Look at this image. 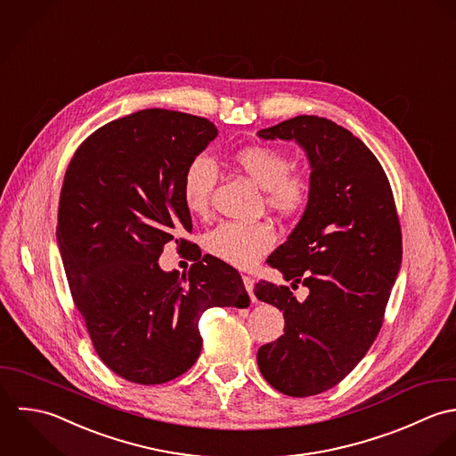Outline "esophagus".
<instances>
[{
    "mask_svg": "<svg viewBox=\"0 0 456 456\" xmlns=\"http://www.w3.org/2000/svg\"><path fill=\"white\" fill-rule=\"evenodd\" d=\"M243 283H245V289H247V292L250 294V297L254 301L256 299V296H254V283H256V280L252 276H248V274H243Z\"/></svg>",
    "mask_w": 456,
    "mask_h": 456,
    "instance_id": "esophagus-1",
    "label": "esophagus"
}]
</instances>
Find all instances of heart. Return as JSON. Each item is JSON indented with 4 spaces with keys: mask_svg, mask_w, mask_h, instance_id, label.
<instances>
[{
    "mask_svg": "<svg viewBox=\"0 0 456 456\" xmlns=\"http://www.w3.org/2000/svg\"><path fill=\"white\" fill-rule=\"evenodd\" d=\"M234 166L265 188V202L281 218L299 216L310 204L312 180L306 173L290 171V159L268 144H250L232 155ZM216 169L213 162L199 155L188 162L182 178L184 208L191 215H202L209 208ZM274 243L273 227L268 222H222L204 234V248L213 257L236 266L250 268Z\"/></svg>",
    "mask_w": 456,
    "mask_h": 456,
    "instance_id": "1",
    "label": "heart"
}]
</instances>
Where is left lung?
<instances>
[{
    "instance_id": "left-lung-1",
    "label": "left lung",
    "mask_w": 456,
    "mask_h": 456,
    "mask_svg": "<svg viewBox=\"0 0 456 456\" xmlns=\"http://www.w3.org/2000/svg\"><path fill=\"white\" fill-rule=\"evenodd\" d=\"M259 137L294 139L312 167L310 204L268 259L310 294L299 303L266 280L254 289L285 319L283 335L259 349V370L276 391L303 398L344 380L377 338L402 263L400 220L380 162L347 128L305 114Z\"/></svg>"
}]
</instances>
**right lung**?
<instances>
[{"mask_svg": "<svg viewBox=\"0 0 456 456\" xmlns=\"http://www.w3.org/2000/svg\"><path fill=\"white\" fill-rule=\"evenodd\" d=\"M216 134L206 118L144 109L94 130L65 173L56 236L69 287L96 354L130 382L180 377L200 354V315L250 305L240 273L184 238L183 173ZM169 240L191 250L188 274L159 270Z\"/></svg>", "mask_w": 456, "mask_h": 456, "instance_id": "right-lung-1", "label": "right lung"}]
</instances>
